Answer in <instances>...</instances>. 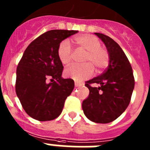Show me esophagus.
Wrapping results in <instances>:
<instances>
[{"label": "esophagus", "mask_w": 150, "mask_h": 150, "mask_svg": "<svg viewBox=\"0 0 150 150\" xmlns=\"http://www.w3.org/2000/svg\"><path fill=\"white\" fill-rule=\"evenodd\" d=\"M82 83H75V87H79V86H82Z\"/></svg>", "instance_id": "obj_1"}]
</instances>
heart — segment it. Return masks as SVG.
Segmentation results:
<instances>
[{"label":"heart","mask_w":150,"mask_h":150,"mask_svg":"<svg viewBox=\"0 0 150 150\" xmlns=\"http://www.w3.org/2000/svg\"><path fill=\"white\" fill-rule=\"evenodd\" d=\"M79 48L87 52L84 58L85 64H72L64 70V75L76 82H81L91 77L94 74V67L100 71L108 66L110 56L105 49L100 47V41L95 36L83 34L75 38ZM72 47L67 40L62 41L58 47V56L63 64L70 63L72 58Z\"/></svg>","instance_id":"heart-1"}]
</instances>
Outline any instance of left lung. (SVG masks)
I'll return each mask as SVG.
<instances>
[{
	"mask_svg": "<svg viewBox=\"0 0 150 150\" xmlns=\"http://www.w3.org/2000/svg\"><path fill=\"white\" fill-rule=\"evenodd\" d=\"M104 43L109 53L108 67L100 76L86 81L89 95L83 101V112L96 123H109L116 120L128 107L134 88L132 66L122 48L105 34L95 33ZM98 84V87L91 86Z\"/></svg>",
	"mask_w": 150,
	"mask_h": 150,
	"instance_id": "left-lung-1",
	"label": "left lung"
}]
</instances>
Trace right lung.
<instances>
[{"instance_id":"add662e5","label":"right lung","mask_w":150,"mask_h":150,"mask_svg":"<svg viewBox=\"0 0 150 150\" xmlns=\"http://www.w3.org/2000/svg\"><path fill=\"white\" fill-rule=\"evenodd\" d=\"M77 32L49 30L33 40L24 52L16 69V92L26 113L34 120L56 119L74 89V80L62 78L64 67L57 51L62 40Z\"/></svg>"}]
</instances>
